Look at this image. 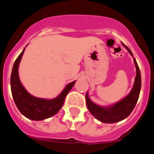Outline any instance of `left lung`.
Segmentation results:
<instances>
[{
    "label": "left lung",
    "instance_id": "obj_1",
    "mask_svg": "<svg viewBox=\"0 0 154 154\" xmlns=\"http://www.w3.org/2000/svg\"><path fill=\"white\" fill-rule=\"evenodd\" d=\"M123 45L128 50V51L130 52V55L133 56V53L130 51V48L127 46L125 45L124 44ZM133 62H134L136 69H137V75H136L134 85H133L131 92L124 99L116 103V104L112 105L111 106L103 107L99 106L98 105L92 103L89 98L88 93H86L85 99H86L87 107L89 109V112L98 120L106 123H116V122H119V121L126 119L127 116H130V114L133 110L137 101H138L141 89L140 71L139 69L137 61L134 58H133Z\"/></svg>",
    "mask_w": 154,
    "mask_h": 154
}]
</instances>
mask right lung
Wrapping results in <instances>:
<instances>
[{"label": "right lung", "instance_id": "obj_1", "mask_svg": "<svg viewBox=\"0 0 154 154\" xmlns=\"http://www.w3.org/2000/svg\"><path fill=\"white\" fill-rule=\"evenodd\" d=\"M25 48L14 64L11 76V89L16 106L21 114L31 120H43L55 115L63 106L65 96L72 89L75 81L68 84L56 98L45 99L31 96L24 88L19 79L18 66Z\"/></svg>", "mask_w": 154, "mask_h": 154}]
</instances>
